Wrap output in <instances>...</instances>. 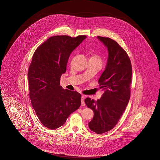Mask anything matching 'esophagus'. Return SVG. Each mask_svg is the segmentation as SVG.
Masks as SVG:
<instances>
[{"label":"esophagus","instance_id":"1","mask_svg":"<svg viewBox=\"0 0 160 160\" xmlns=\"http://www.w3.org/2000/svg\"><path fill=\"white\" fill-rule=\"evenodd\" d=\"M82 106H85V97L84 96H82V103H81Z\"/></svg>","mask_w":160,"mask_h":160}]
</instances>
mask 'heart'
<instances>
[{
  "mask_svg": "<svg viewBox=\"0 0 160 160\" xmlns=\"http://www.w3.org/2000/svg\"><path fill=\"white\" fill-rule=\"evenodd\" d=\"M91 58H92V59H93V60H96V61H98V62H102V58H101V57H100L99 55L97 54V53H94V54H92V57H91Z\"/></svg>",
  "mask_w": 160,
  "mask_h": 160,
  "instance_id": "b5f03b06",
  "label": "heart"
}]
</instances>
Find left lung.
Returning a JSON list of instances; mask_svg holds the SVG:
<instances>
[{
  "label": "left lung",
  "instance_id": "8db88e82",
  "mask_svg": "<svg viewBox=\"0 0 160 160\" xmlns=\"http://www.w3.org/2000/svg\"><path fill=\"white\" fill-rule=\"evenodd\" d=\"M98 38L108 51L105 69L98 81L99 88L104 90V93L97 101L88 98L85 102L94 111L89 128L102 134L115 127L127 107L131 93L132 68L127 52L116 41L107 37Z\"/></svg>",
  "mask_w": 160,
  "mask_h": 160
}]
</instances>
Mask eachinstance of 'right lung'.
I'll return each instance as SVG.
<instances>
[{"mask_svg": "<svg viewBox=\"0 0 160 160\" xmlns=\"http://www.w3.org/2000/svg\"><path fill=\"white\" fill-rule=\"evenodd\" d=\"M86 38L50 37L33 53L28 71L30 98L40 122L51 130L62 126L81 105V94L64 89L60 82L70 54Z\"/></svg>", "mask_w": 160, "mask_h": 160, "instance_id": "1", "label": "right lung"}]
</instances>
